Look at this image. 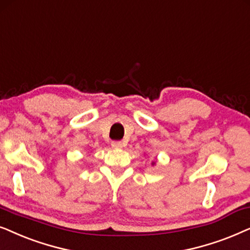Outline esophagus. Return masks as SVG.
<instances>
[{
  "mask_svg": "<svg viewBox=\"0 0 250 250\" xmlns=\"http://www.w3.org/2000/svg\"><path fill=\"white\" fill-rule=\"evenodd\" d=\"M112 147L114 148H122L123 147V143L122 142H112Z\"/></svg>",
  "mask_w": 250,
  "mask_h": 250,
  "instance_id": "34e87169",
  "label": "esophagus"
}]
</instances>
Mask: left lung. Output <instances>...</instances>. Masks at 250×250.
I'll return each mask as SVG.
<instances>
[{
    "label": "left lung",
    "mask_w": 250,
    "mask_h": 250,
    "mask_svg": "<svg viewBox=\"0 0 250 250\" xmlns=\"http://www.w3.org/2000/svg\"><path fill=\"white\" fill-rule=\"evenodd\" d=\"M155 165V162H152V166H154Z\"/></svg>",
    "instance_id": "8db88e82"
}]
</instances>
